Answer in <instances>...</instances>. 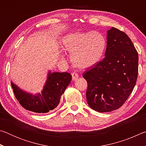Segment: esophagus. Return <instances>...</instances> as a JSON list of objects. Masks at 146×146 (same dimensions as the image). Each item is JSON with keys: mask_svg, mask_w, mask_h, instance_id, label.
Returning a JSON list of instances; mask_svg holds the SVG:
<instances>
[{"mask_svg": "<svg viewBox=\"0 0 146 146\" xmlns=\"http://www.w3.org/2000/svg\"><path fill=\"white\" fill-rule=\"evenodd\" d=\"M71 75H72L73 80H74V81H76L78 79V73H76L75 72H73V73H71Z\"/></svg>", "mask_w": 146, "mask_h": 146, "instance_id": "1", "label": "esophagus"}]
</instances>
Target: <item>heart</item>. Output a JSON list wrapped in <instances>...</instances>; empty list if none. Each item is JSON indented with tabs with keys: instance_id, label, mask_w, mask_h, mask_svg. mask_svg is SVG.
Wrapping results in <instances>:
<instances>
[{
	"instance_id": "heart-1",
	"label": "heart",
	"mask_w": 146,
	"mask_h": 146,
	"mask_svg": "<svg viewBox=\"0 0 146 146\" xmlns=\"http://www.w3.org/2000/svg\"><path fill=\"white\" fill-rule=\"evenodd\" d=\"M62 46L70 53L74 66L84 69L92 67L102 58L106 48V40L99 32H75L62 39Z\"/></svg>"
}]
</instances>
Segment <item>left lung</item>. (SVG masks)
Masks as SVG:
<instances>
[{
  "instance_id": "8db88e82",
  "label": "left lung",
  "mask_w": 146,
  "mask_h": 146,
  "mask_svg": "<svg viewBox=\"0 0 146 146\" xmlns=\"http://www.w3.org/2000/svg\"><path fill=\"white\" fill-rule=\"evenodd\" d=\"M105 58L83 73L88 82L86 99L98 112H110L123 105L137 82L138 55L131 39L115 28L108 31Z\"/></svg>"
}]
</instances>
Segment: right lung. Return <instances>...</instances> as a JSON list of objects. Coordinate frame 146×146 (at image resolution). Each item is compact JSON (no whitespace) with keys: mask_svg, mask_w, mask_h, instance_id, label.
<instances>
[{"mask_svg":"<svg viewBox=\"0 0 146 146\" xmlns=\"http://www.w3.org/2000/svg\"><path fill=\"white\" fill-rule=\"evenodd\" d=\"M72 76L68 72L48 71L41 93L33 94L20 88L11 82L17 100L24 108L35 113H45L53 110L60 102L61 95L70 84Z\"/></svg>","mask_w":146,"mask_h":146,"instance_id":"add662e5","label":"right lung"}]
</instances>
